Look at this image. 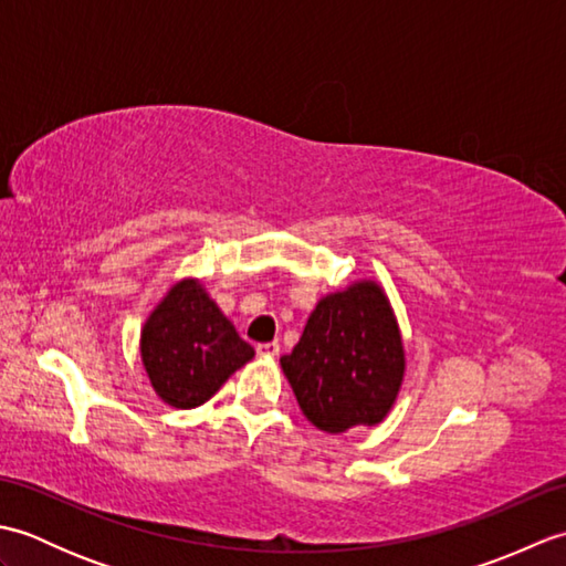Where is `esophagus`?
I'll use <instances>...</instances> for the list:
<instances>
[{"label":"esophagus","instance_id":"obj_1","mask_svg":"<svg viewBox=\"0 0 566 566\" xmlns=\"http://www.w3.org/2000/svg\"><path fill=\"white\" fill-rule=\"evenodd\" d=\"M255 350L262 357H276V355H280V343H274V340L272 343H260Z\"/></svg>","mask_w":566,"mask_h":566}]
</instances>
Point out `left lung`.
<instances>
[{
  "label": "left lung",
  "instance_id": "8db88e82",
  "mask_svg": "<svg viewBox=\"0 0 566 566\" xmlns=\"http://www.w3.org/2000/svg\"><path fill=\"white\" fill-rule=\"evenodd\" d=\"M280 363L316 428L379 423L403 379L401 335L387 296L375 282H357L321 298L302 340Z\"/></svg>",
  "mask_w": 566,
  "mask_h": 566
}]
</instances>
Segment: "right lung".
<instances>
[{"label":"right lung","instance_id":"1","mask_svg":"<svg viewBox=\"0 0 566 566\" xmlns=\"http://www.w3.org/2000/svg\"><path fill=\"white\" fill-rule=\"evenodd\" d=\"M143 365L155 394L175 408H195L252 359L255 350L195 280L179 282L153 311L140 335Z\"/></svg>","mask_w":566,"mask_h":566}]
</instances>
